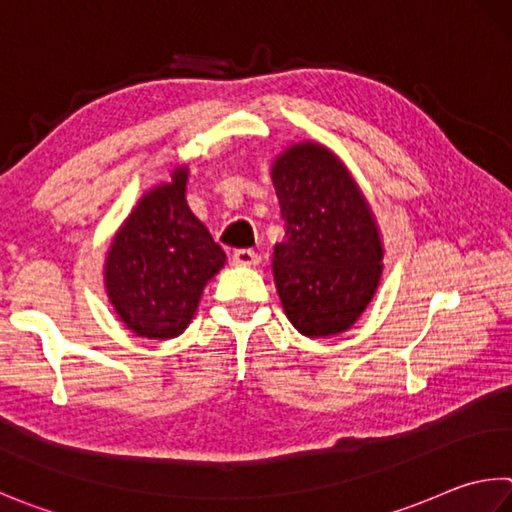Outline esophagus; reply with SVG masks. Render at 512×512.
<instances>
[{
  "label": "esophagus",
  "mask_w": 512,
  "mask_h": 512,
  "mask_svg": "<svg viewBox=\"0 0 512 512\" xmlns=\"http://www.w3.org/2000/svg\"><path fill=\"white\" fill-rule=\"evenodd\" d=\"M232 262H235L237 266H255L259 262V257H257L255 250L239 248V250H235V253H232Z\"/></svg>",
  "instance_id": "1"
}]
</instances>
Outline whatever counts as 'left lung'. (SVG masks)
Masks as SVG:
<instances>
[{
	"instance_id": "1",
	"label": "left lung",
	"mask_w": 512,
	"mask_h": 512,
	"mask_svg": "<svg viewBox=\"0 0 512 512\" xmlns=\"http://www.w3.org/2000/svg\"><path fill=\"white\" fill-rule=\"evenodd\" d=\"M286 239L273 275L293 327L309 338L349 329L383 273L374 215L336 156L322 145H293L273 165Z\"/></svg>"
}]
</instances>
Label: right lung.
<instances>
[{"label": "right lung", "instance_id": "right-lung-1", "mask_svg": "<svg viewBox=\"0 0 512 512\" xmlns=\"http://www.w3.org/2000/svg\"><path fill=\"white\" fill-rule=\"evenodd\" d=\"M188 170L172 172L138 201L107 255L105 284L120 320L136 336L167 340L188 327L203 286L226 253L185 201Z\"/></svg>", "mask_w": 512, "mask_h": 512}]
</instances>
